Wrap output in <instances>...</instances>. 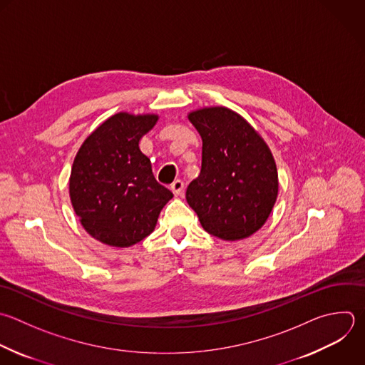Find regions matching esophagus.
<instances>
[{
    "label": "esophagus",
    "instance_id": "1",
    "mask_svg": "<svg viewBox=\"0 0 365 365\" xmlns=\"http://www.w3.org/2000/svg\"><path fill=\"white\" fill-rule=\"evenodd\" d=\"M171 191L174 192L175 197H181L184 194V182L181 180H175L171 185H170Z\"/></svg>",
    "mask_w": 365,
    "mask_h": 365
}]
</instances>
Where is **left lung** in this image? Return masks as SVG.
I'll return each instance as SVG.
<instances>
[{"label":"left lung","mask_w":365,"mask_h":365,"mask_svg":"<svg viewBox=\"0 0 365 365\" xmlns=\"http://www.w3.org/2000/svg\"><path fill=\"white\" fill-rule=\"evenodd\" d=\"M188 120L202 138V161L187 188V202L208 234L227 241L250 237L264 225L278 194L269 148L228 108H202Z\"/></svg>","instance_id":"1"}]
</instances>
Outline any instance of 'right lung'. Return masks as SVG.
Returning <instances> with one entry per match:
<instances>
[{"label":"right lung","mask_w":365,"mask_h":365,"mask_svg":"<svg viewBox=\"0 0 365 365\" xmlns=\"http://www.w3.org/2000/svg\"><path fill=\"white\" fill-rule=\"evenodd\" d=\"M157 115L118 113L81 145L71 170L70 197L86 231L113 247H130L154 231L173 192L158 184L138 147Z\"/></svg>","instance_id":"add662e5"}]
</instances>
